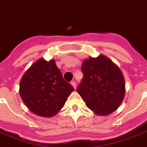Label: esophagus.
<instances>
[{"label":"esophagus","instance_id":"1","mask_svg":"<svg viewBox=\"0 0 147 147\" xmlns=\"http://www.w3.org/2000/svg\"><path fill=\"white\" fill-rule=\"evenodd\" d=\"M71 85H72V86H73L74 88H76V83H75V81H72V82H71Z\"/></svg>","mask_w":147,"mask_h":147}]
</instances>
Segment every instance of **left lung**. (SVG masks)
Here are the masks:
<instances>
[{
  "label": "left lung",
  "mask_w": 147,
  "mask_h": 147,
  "mask_svg": "<svg viewBox=\"0 0 147 147\" xmlns=\"http://www.w3.org/2000/svg\"><path fill=\"white\" fill-rule=\"evenodd\" d=\"M83 78L77 91L95 114L105 116L117 109L125 93V78L120 69L103 54L83 61Z\"/></svg>",
  "instance_id": "left-lung-1"
}]
</instances>
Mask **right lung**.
<instances>
[{"instance_id": "right-lung-1", "label": "right lung", "mask_w": 147, "mask_h": 147, "mask_svg": "<svg viewBox=\"0 0 147 147\" xmlns=\"http://www.w3.org/2000/svg\"><path fill=\"white\" fill-rule=\"evenodd\" d=\"M74 90L63 79L54 59H39L24 72L20 80V94L32 112L43 117L57 115Z\"/></svg>"}]
</instances>
